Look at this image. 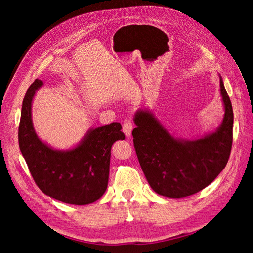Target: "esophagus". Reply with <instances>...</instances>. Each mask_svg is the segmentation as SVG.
Instances as JSON below:
<instances>
[{"label": "esophagus", "mask_w": 253, "mask_h": 253, "mask_svg": "<svg viewBox=\"0 0 253 253\" xmlns=\"http://www.w3.org/2000/svg\"><path fill=\"white\" fill-rule=\"evenodd\" d=\"M122 129H124V133L126 134V137L131 136L132 129H133V121L131 119H126L124 122V126H122Z\"/></svg>", "instance_id": "34e87169"}]
</instances>
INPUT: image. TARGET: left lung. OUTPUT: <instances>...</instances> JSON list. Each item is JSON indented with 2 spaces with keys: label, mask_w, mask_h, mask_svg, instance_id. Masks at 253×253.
Masks as SVG:
<instances>
[{
  "label": "left lung",
  "mask_w": 253,
  "mask_h": 253,
  "mask_svg": "<svg viewBox=\"0 0 253 253\" xmlns=\"http://www.w3.org/2000/svg\"><path fill=\"white\" fill-rule=\"evenodd\" d=\"M219 82L225 116L216 131L203 138L176 139L151 112L135 114L134 148L145 178L157 194L171 198L195 194L226 167L233 140V110L223 79Z\"/></svg>",
  "instance_id": "obj_1"
}]
</instances>
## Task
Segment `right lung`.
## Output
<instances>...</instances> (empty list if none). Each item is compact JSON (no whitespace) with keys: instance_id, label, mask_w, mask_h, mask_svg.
I'll return each mask as SVG.
<instances>
[{"instance_id":"right-lung-1","label":"right lung","mask_w":253,"mask_h":253,"mask_svg":"<svg viewBox=\"0 0 253 253\" xmlns=\"http://www.w3.org/2000/svg\"><path fill=\"white\" fill-rule=\"evenodd\" d=\"M43 82L36 79L23 99L19 125V147L36 185L44 194L66 204L86 205L100 198L109 182L111 149L126 139L119 122L89 129L77 147L53 150L37 136L32 120V102Z\"/></svg>"}]
</instances>
